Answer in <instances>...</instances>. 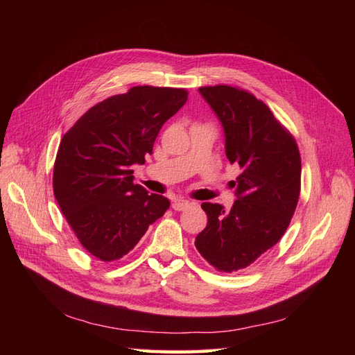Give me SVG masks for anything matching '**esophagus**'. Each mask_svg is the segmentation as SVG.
Instances as JSON below:
<instances>
[{"mask_svg":"<svg viewBox=\"0 0 355 355\" xmlns=\"http://www.w3.org/2000/svg\"><path fill=\"white\" fill-rule=\"evenodd\" d=\"M189 201H187V200H173V202H171V207H173V210H178V211H180V210H185L187 207H189Z\"/></svg>","mask_w":355,"mask_h":355,"instance_id":"obj_1","label":"esophagus"}]
</instances>
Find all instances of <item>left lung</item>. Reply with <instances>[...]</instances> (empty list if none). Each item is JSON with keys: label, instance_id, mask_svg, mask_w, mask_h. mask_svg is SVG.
<instances>
[{"label": "left lung", "instance_id": "1", "mask_svg": "<svg viewBox=\"0 0 355 355\" xmlns=\"http://www.w3.org/2000/svg\"><path fill=\"white\" fill-rule=\"evenodd\" d=\"M198 92L222 123L225 153L241 173L232 180L237 200L230 211L216 202L201 204L207 227L196 247L216 270L232 272L283 237L299 200L300 155L295 137L249 92L231 85Z\"/></svg>", "mask_w": 355, "mask_h": 355}]
</instances>
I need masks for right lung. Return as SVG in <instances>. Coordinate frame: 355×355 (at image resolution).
<instances>
[{
  "label": "right lung",
  "mask_w": 355,
  "mask_h": 355,
  "mask_svg": "<svg viewBox=\"0 0 355 355\" xmlns=\"http://www.w3.org/2000/svg\"><path fill=\"white\" fill-rule=\"evenodd\" d=\"M188 99L184 89L137 85L94 105L62 137L53 191L83 247L103 262L130 252L170 207L133 184L159 128Z\"/></svg>",
  "instance_id": "1"
}]
</instances>
